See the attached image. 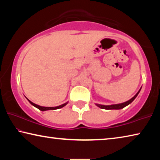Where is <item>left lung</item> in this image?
<instances>
[{
    "label": "left lung",
    "instance_id": "obj_1",
    "mask_svg": "<svg viewBox=\"0 0 160 160\" xmlns=\"http://www.w3.org/2000/svg\"><path fill=\"white\" fill-rule=\"evenodd\" d=\"M140 90H141V88L140 89V90L138 92L137 94H135V95L131 98L128 101H127L126 102H123V103H121V104H113V105H102V104H96V105L97 107H99V108H101V109H123L125 107H126L127 105H128L131 104V103L133 101V100L136 98V97L138 96V94H139Z\"/></svg>",
    "mask_w": 160,
    "mask_h": 160
}]
</instances>
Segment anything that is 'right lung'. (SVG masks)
<instances>
[{
	"mask_svg": "<svg viewBox=\"0 0 160 160\" xmlns=\"http://www.w3.org/2000/svg\"><path fill=\"white\" fill-rule=\"evenodd\" d=\"M28 101L29 102V103H30V104H31L32 105H33L34 107H37V109H39V110L43 111V112H44V111H47V110H54V109H61V108L63 107L64 106H66V105L68 104V102H66V103H65V104H61V105H60V106H58V107H42V106H39V105H37V104H34V103L30 101V100H29V99H28Z\"/></svg>",
	"mask_w": 160,
	"mask_h": 160,
	"instance_id": "1",
	"label": "right lung"
}]
</instances>
